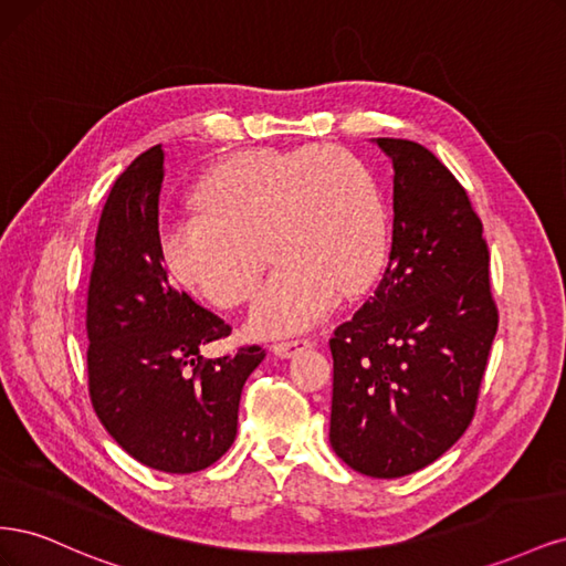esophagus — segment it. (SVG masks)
<instances>
[{
    "label": "esophagus",
    "mask_w": 566,
    "mask_h": 566,
    "mask_svg": "<svg viewBox=\"0 0 566 566\" xmlns=\"http://www.w3.org/2000/svg\"><path fill=\"white\" fill-rule=\"evenodd\" d=\"M312 345H314V342L310 337L285 339V342H276V345H273V354H279L281 358H287V356H293V354H297V352H302L306 347H312Z\"/></svg>",
    "instance_id": "obj_1"
}]
</instances>
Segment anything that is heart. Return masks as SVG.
Listing matches in <instances>:
<instances>
[{
	"instance_id": "1",
	"label": "heart",
	"mask_w": 566,
	"mask_h": 566,
	"mask_svg": "<svg viewBox=\"0 0 566 566\" xmlns=\"http://www.w3.org/2000/svg\"><path fill=\"white\" fill-rule=\"evenodd\" d=\"M193 202L198 212L160 229V260L181 287L231 310L252 295L266 243L279 266L248 318L260 337L310 328L339 293L370 285L389 252L382 188L337 146L238 153L198 181Z\"/></svg>"
}]
</instances>
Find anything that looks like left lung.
<instances>
[{"mask_svg":"<svg viewBox=\"0 0 566 566\" xmlns=\"http://www.w3.org/2000/svg\"><path fill=\"white\" fill-rule=\"evenodd\" d=\"M375 144L394 167L391 252L373 297L331 337V447L352 470L394 479L468 430L499 310L465 188L416 142Z\"/></svg>","mask_w":566,"mask_h":566,"instance_id":"1","label":"left lung"}]
</instances>
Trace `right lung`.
<instances>
[{"label": "right lung", "instance_id": "obj_1", "mask_svg": "<svg viewBox=\"0 0 566 566\" xmlns=\"http://www.w3.org/2000/svg\"><path fill=\"white\" fill-rule=\"evenodd\" d=\"M163 146L113 184L94 241L87 295L90 397L108 434L146 468L191 474L235 439L238 403L262 347L208 358L229 325L172 285L158 248Z\"/></svg>", "mask_w": 566, "mask_h": 566}]
</instances>
